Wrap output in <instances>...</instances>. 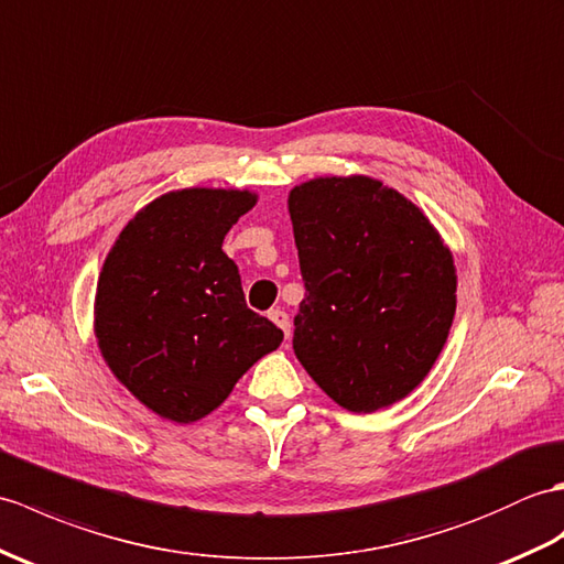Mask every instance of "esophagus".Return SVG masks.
Returning <instances> with one entry per match:
<instances>
[{
  "mask_svg": "<svg viewBox=\"0 0 564 564\" xmlns=\"http://www.w3.org/2000/svg\"><path fill=\"white\" fill-rule=\"evenodd\" d=\"M268 318L278 325V328L284 333V337H290V316H286V311H282V308H272L270 314H268Z\"/></svg>",
  "mask_w": 564,
  "mask_h": 564,
  "instance_id": "1",
  "label": "esophagus"
}]
</instances>
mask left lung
Returning <instances> with one entry per match:
<instances>
[{"mask_svg": "<svg viewBox=\"0 0 564 564\" xmlns=\"http://www.w3.org/2000/svg\"><path fill=\"white\" fill-rule=\"evenodd\" d=\"M306 296L294 355L349 412L398 403L442 355L456 314L454 253L383 181L318 176L286 197Z\"/></svg>", "mask_w": 564, "mask_h": 564, "instance_id": "1", "label": "left lung"}]
</instances>
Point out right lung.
<instances>
[{"instance_id": "1", "label": "right lung", "mask_w": 564, "mask_h": 564, "mask_svg": "<svg viewBox=\"0 0 564 564\" xmlns=\"http://www.w3.org/2000/svg\"><path fill=\"white\" fill-rule=\"evenodd\" d=\"M258 193L181 187L124 224L94 299V335L108 369L161 420L207 417L282 330L246 306L224 236Z\"/></svg>"}]
</instances>
